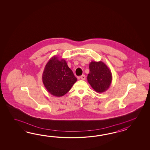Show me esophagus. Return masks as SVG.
<instances>
[{"mask_svg": "<svg viewBox=\"0 0 150 150\" xmlns=\"http://www.w3.org/2000/svg\"><path fill=\"white\" fill-rule=\"evenodd\" d=\"M80 78V79L83 80H85V78H86V76H85L84 74H83L82 76H81Z\"/></svg>", "mask_w": 150, "mask_h": 150, "instance_id": "esophagus-1", "label": "esophagus"}]
</instances>
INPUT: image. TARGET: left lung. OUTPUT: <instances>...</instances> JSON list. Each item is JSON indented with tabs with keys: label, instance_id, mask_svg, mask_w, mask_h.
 <instances>
[{
	"label": "left lung",
	"instance_id": "8db88e82",
	"mask_svg": "<svg viewBox=\"0 0 150 150\" xmlns=\"http://www.w3.org/2000/svg\"><path fill=\"white\" fill-rule=\"evenodd\" d=\"M89 73L87 81L96 92H105L108 89L112 81V72L102 61H92L89 65Z\"/></svg>",
	"mask_w": 150,
	"mask_h": 150
}]
</instances>
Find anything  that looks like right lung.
<instances>
[{
  "mask_svg": "<svg viewBox=\"0 0 150 150\" xmlns=\"http://www.w3.org/2000/svg\"><path fill=\"white\" fill-rule=\"evenodd\" d=\"M77 80L64 59L54 56L45 66L42 81L52 96L61 97L67 94Z\"/></svg>",
  "mask_w": 150,
  "mask_h": 150,
  "instance_id": "add662e5",
  "label": "right lung"
}]
</instances>
